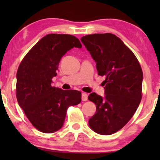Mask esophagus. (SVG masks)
Returning <instances> with one entry per match:
<instances>
[{"mask_svg": "<svg viewBox=\"0 0 160 160\" xmlns=\"http://www.w3.org/2000/svg\"><path fill=\"white\" fill-rule=\"evenodd\" d=\"M87 98H88V95H87V93H82V100L83 101H86L87 100Z\"/></svg>", "mask_w": 160, "mask_h": 160, "instance_id": "1", "label": "esophagus"}]
</instances>
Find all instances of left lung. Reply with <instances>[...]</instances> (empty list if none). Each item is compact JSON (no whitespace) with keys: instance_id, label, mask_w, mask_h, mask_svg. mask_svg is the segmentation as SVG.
Segmentation results:
<instances>
[{"instance_id":"8db88e82","label":"left lung","mask_w":160,"mask_h":160,"mask_svg":"<svg viewBox=\"0 0 160 160\" xmlns=\"http://www.w3.org/2000/svg\"><path fill=\"white\" fill-rule=\"evenodd\" d=\"M81 41L96 62L98 75L106 78L104 97L95 92L88 96L96 105L89 126L98 134L111 135L136 111L142 98L143 72L135 54L115 35H87Z\"/></svg>"}]
</instances>
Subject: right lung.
Here are the masks:
<instances>
[{
    "mask_svg": "<svg viewBox=\"0 0 160 160\" xmlns=\"http://www.w3.org/2000/svg\"><path fill=\"white\" fill-rule=\"evenodd\" d=\"M73 47H82L76 37L48 34L30 50L19 66L17 101L32 125L42 132L52 133L62 128L68 108L82 100L79 91L52 87L61 58Z\"/></svg>",
    "mask_w": 160,
    "mask_h": 160,
    "instance_id": "obj_1",
    "label": "right lung"
}]
</instances>
